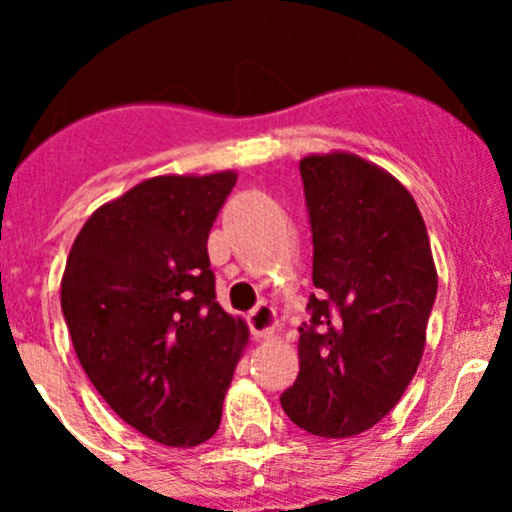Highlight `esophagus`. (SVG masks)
<instances>
[{"instance_id":"1","label":"esophagus","mask_w":512,"mask_h":512,"mask_svg":"<svg viewBox=\"0 0 512 512\" xmlns=\"http://www.w3.org/2000/svg\"><path fill=\"white\" fill-rule=\"evenodd\" d=\"M247 324H250L252 337H257V339L272 337V332H275V324H277L275 309H272L267 302L257 304V307L247 314Z\"/></svg>"}]
</instances>
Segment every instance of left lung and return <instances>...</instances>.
<instances>
[{"instance_id": "obj_1", "label": "left lung", "mask_w": 512, "mask_h": 512, "mask_svg": "<svg viewBox=\"0 0 512 512\" xmlns=\"http://www.w3.org/2000/svg\"><path fill=\"white\" fill-rule=\"evenodd\" d=\"M309 227V322L280 396L304 431L347 438L389 414L414 379L436 302V265L409 190L352 153L299 163Z\"/></svg>"}]
</instances>
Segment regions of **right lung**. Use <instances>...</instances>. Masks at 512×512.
Masks as SVG:
<instances>
[{
    "instance_id": "right-lung-1",
    "label": "right lung",
    "mask_w": 512,
    "mask_h": 512,
    "mask_svg": "<svg viewBox=\"0 0 512 512\" xmlns=\"http://www.w3.org/2000/svg\"><path fill=\"white\" fill-rule=\"evenodd\" d=\"M235 173L158 175L98 208L66 260L61 312L106 404L163 446L215 436L247 324L215 297L208 235Z\"/></svg>"
}]
</instances>
